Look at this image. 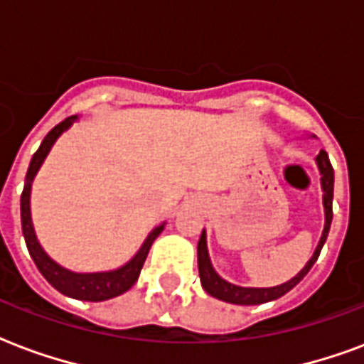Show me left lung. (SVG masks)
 Instances as JSON below:
<instances>
[{"label": "left lung", "mask_w": 364, "mask_h": 364, "mask_svg": "<svg viewBox=\"0 0 364 364\" xmlns=\"http://www.w3.org/2000/svg\"><path fill=\"white\" fill-rule=\"evenodd\" d=\"M317 165H319V171L321 174H323L321 184H323V191H325V196H323V203H325V230H323L319 245H317V249H315L311 260L306 264V267L298 273L296 277H292L290 281H287V283L279 284V287H272V289H245V287H237V284H232L228 283V281H224V279L213 269L207 252V237H205V232H203L201 239H199V245H197V266H199V279H201L203 289L207 290L210 296L218 298V300H224V302L239 304V306H255V304L272 302V300H277V298H281L283 294H287L290 289H294V287L308 275L311 266H314L315 262H317V258H319L321 249H323V245H325L332 222L334 168H332L328 154H326L325 150L319 151V156H317Z\"/></svg>", "instance_id": "8db88e82"}]
</instances>
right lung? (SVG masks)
Wrapping results in <instances>:
<instances>
[{"label":"right lung","instance_id":"1","mask_svg":"<svg viewBox=\"0 0 364 364\" xmlns=\"http://www.w3.org/2000/svg\"><path fill=\"white\" fill-rule=\"evenodd\" d=\"M75 117H68V119L60 121L58 125L53 127L47 136L43 138V142L38 148V151L33 154L30 167L26 173V182H24V190L21 196V220H22V233L26 239V247L30 256L36 262V266L41 272L47 281L55 287L58 292L66 294L70 298H77V300H87V302H102V300H109V298L119 296L123 292L131 289L132 284L136 283L140 269H142L146 256L150 252L151 243L156 241L157 235L163 232V226L156 228L154 232L148 235V239L144 241L136 256L132 258L129 264H125L115 272H104V273H74L68 272L62 266H58L56 262H53L49 256L45 255L43 249L39 247L36 233H33L32 218H30V190H32V180L36 173L41 167V163L49 154L50 146L55 144V140L60 136L62 132L66 131L68 127L74 123Z\"/></svg>","mask_w":364,"mask_h":364}]
</instances>
